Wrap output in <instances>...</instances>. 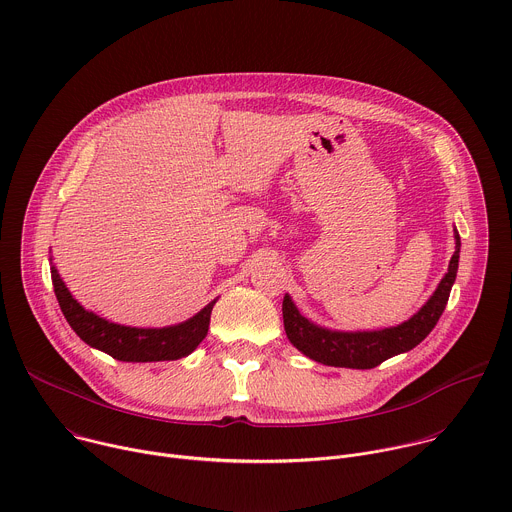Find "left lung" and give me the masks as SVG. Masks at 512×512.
I'll return each instance as SVG.
<instances>
[{
    "label": "left lung",
    "mask_w": 512,
    "mask_h": 512,
    "mask_svg": "<svg viewBox=\"0 0 512 512\" xmlns=\"http://www.w3.org/2000/svg\"><path fill=\"white\" fill-rule=\"evenodd\" d=\"M456 249L450 259L448 271L438 283L436 291L430 299L414 313L408 321L376 329V331H337L321 327L299 313L291 297L285 293L283 297V325L289 342L309 360L319 362L323 366L335 368H354V370H370L394 358L398 354L410 352L422 339L434 329L438 323L450 289L456 281L458 257H460V235L454 229Z\"/></svg>",
    "instance_id": "obj_1"
}]
</instances>
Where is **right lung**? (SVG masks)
Returning a JSON list of instances; mask_svg holds the SVG:
<instances>
[{
    "label": "right lung",
    "mask_w": 512,
    "mask_h": 512,
    "mask_svg": "<svg viewBox=\"0 0 512 512\" xmlns=\"http://www.w3.org/2000/svg\"><path fill=\"white\" fill-rule=\"evenodd\" d=\"M52 283L64 317L82 342L120 362H168L193 354L209 331L211 311L217 303V299L211 301L197 315L177 325L130 327L112 323L84 309L72 297L54 265Z\"/></svg>",
    "instance_id": "obj_1"
}]
</instances>
